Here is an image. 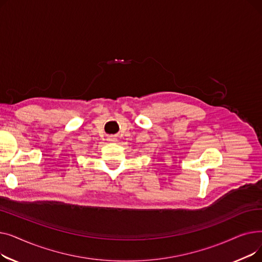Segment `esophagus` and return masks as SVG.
I'll use <instances>...</instances> for the list:
<instances>
[{
	"instance_id": "obj_1",
	"label": "esophagus",
	"mask_w": 262,
	"mask_h": 262,
	"mask_svg": "<svg viewBox=\"0 0 262 262\" xmlns=\"http://www.w3.org/2000/svg\"><path fill=\"white\" fill-rule=\"evenodd\" d=\"M108 140H109V141H113V142H115V141H116L117 139L115 138V137H109V138H108Z\"/></svg>"
}]
</instances>
